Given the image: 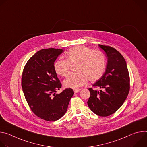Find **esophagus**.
<instances>
[{
    "mask_svg": "<svg viewBox=\"0 0 147 147\" xmlns=\"http://www.w3.org/2000/svg\"><path fill=\"white\" fill-rule=\"evenodd\" d=\"M80 91H81V89H74V93H78V92H79Z\"/></svg>",
    "mask_w": 147,
    "mask_h": 147,
    "instance_id": "34e87169",
    "label": "esophagus"
}]
</instances>
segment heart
<instances>
[{
  "mask_svg": "<svg viewBox=\"0 0 147 147\" xmlns=\"http://www.w3.org/2000/svg\"><path fill=\"white\" fill-rule=\"evenodd\" d=\"M66 56V59H57L53 68L57 75L66 77L70 73L71 65L77 64V72L69 75L63 81L66 87L76 88L85 84L88 80L96 81L102 77L106 68L105 56L99 51L78 47L69 49Z\"/></svg>",
  "mask_w": 147,
  "mask_h": 147,
  "instance_id": "obj_1",
  "label": "heart"
}]
</instances>
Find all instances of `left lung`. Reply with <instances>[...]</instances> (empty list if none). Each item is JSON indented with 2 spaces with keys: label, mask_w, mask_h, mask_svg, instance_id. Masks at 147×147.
I'll use <instances>...</instances> for the list:
<instances>
[{
  "label": "left lung",
  "mask_w": 147,
  "mask_h": 147,
  "mask_svg": "<svg viewBox=\"0 0 147 147\" xmlns=\"http://www.w3.org/2000/svg\"><path fill=\"white\" fill-rule=\"evenodd\" d=\"M108 57L106 71L90 88L87 102L90 109L96 115L105 117L116 112L126 99L130 91V76L126 62L121 53L109 46L99 44Z\"/></svg>",
  "instance_id": "1"
}]
</instances>
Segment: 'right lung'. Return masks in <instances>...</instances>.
I'll return each instance as SVG.
<instances>
[{
  "instance_id": "obj_1",
  "label": "right lung",
  "mask_w": 147,
  "mask_h": 147,
  "mask_svg": "<svg viewBox=\"0 0 147 147\" xmlns=\"http://www.w3.org/2000/svg\"><path fill=\"white\" fill-rule=\"evenodd\" d=\"M61 49H43L35 53L27 62L22 74V87L26 99L33 113L49 121L59 120L67 109L74 94L71 88L56 94L61 84L53 65Z\"/></svg>"
}]
</instances>
